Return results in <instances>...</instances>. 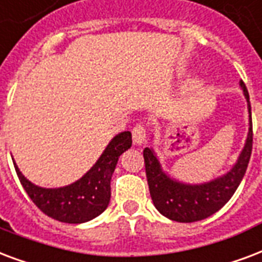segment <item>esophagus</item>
Returning a JSON list of instances; mask_svg holds the SVG:
<instances>
[{
	"mask_svg": "<svg viewBox=\"0 0 262 262\" xmlns=\"http://www.w3.org/2000/svg\"><path fill=\"white\" fill-rule=\"evenodd\" d=\"M132 137H133V143L136 145H141L145 143V139H147V132H145V127L143 125H136L132 130Z\"/></svg>",
	"mask_w": 262,
	"mask_h": 262,
	"instance_id": "1",
	"label": "esophagus"
}]
</instances>
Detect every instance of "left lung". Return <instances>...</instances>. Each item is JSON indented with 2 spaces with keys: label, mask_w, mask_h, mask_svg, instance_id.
Instances as JSON below:
<instances>
[{
  "label": "left lung",
  "mask_w": 262,
  "mask_h": 262,
  "mask_svg": "<svg viewBox=\"0 0 262 262\" xmlns=\"http://www.w3.org/2000/svg\"><path fill=\"white\" fill-rule=\"evenodd\" d=\"M239 85L247 101L249 133L236 162L227 173L206 183L189 184L171 177L167 171L163 170L161 161L152 147H147L143 151L145 174L154 206L169 220L177 223H193L207 219L228 202L241 184L246 173L253 148V125L249 92L242 81Z\"/></svg>",
  "instance_id": "8db88e82"
}]
</instances>
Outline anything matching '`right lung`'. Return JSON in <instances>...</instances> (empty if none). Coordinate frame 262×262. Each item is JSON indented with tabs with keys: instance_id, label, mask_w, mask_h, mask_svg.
<instances>
[{
	"instance_id": "add662e5",
	"label": "right lung",
	"mask_w": 262,
	"mask_h": 262,
	"mask_svg": "<svg viewBox=\"0 0 262 262\" xmlns=\"http://www.w3.org/2000/svg\"><path fill=\"white\" fill-rule=\"evenodd\" d=\"M130 147V132L118 133L81 179L59 188H43L33 184L12 161L23 188L39 210L61 223L82 224L107 209L111 198V177L118 159Z\"/></svg>"
}]
</instances>
